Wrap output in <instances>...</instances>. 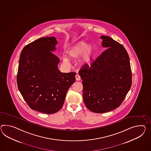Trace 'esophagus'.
I'll return each instance as SVG.
<instances>
[{
    "label": "esophagus",
    "mask_w": 151,
    "mask_h": 151,
    "mask_svg": "<svg viewBox=\"0 0 151 151\" xmlns=\"http://www.w3.org/2000/svg\"><path fill=\"white\" fill-rule=\"evenodd\" d=\"M75 77H76V80L77 81H80V80H81V77H80L78 75H76Z\"/></svg>",
    "instance_id": "34e87169"
}]
</instances>
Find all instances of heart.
<instances>
[{"label": "heart", "mask_w": 151, "mask_h": 151, "mask_svg": "<svg viewBox=\"0 0 151 151\" xmlns=\"http://www.w3.org/2000/svg\"><path fill=\"white\" fill-rule=\"evenodd\" d=\"M93 55L94 48L93 46L88 45L85 41H80L68 49L66 57H63V64L68 66L70 63L69 60H75L81 55L78 63L81 66H86L90 64Z\"/></svg>", "instance_id": "1"}]
</instances>
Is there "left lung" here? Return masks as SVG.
<instances>
[{"instance_id": "1", "label": "left lung", "mask_w": 151, "mask_h": 151, "mask_svg": "<svg viewBox=\"0 0 151 151\" xmlns=\"http://www.w3.org/2000/svg\"><path fill=\"white\" fill-rule=\"evenodd\" d=\"M106 48L91 65L82 66L83 99L86 107L101 114L119 106L132 83L129 55L122 45L107 36H101Z\"/></svg>"}]
</instances>
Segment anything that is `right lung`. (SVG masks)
<instances>
[{"label": "right lung", "instance_id": "obj_1", "mask_svg": "<svg viewBox=\"0 0 151 151\" xmlns=\"http://www.w3.org/2000/svg\"><path fill=\"white\" fill-rule=\"evenodd\" d=\"M57 42L54 37L39 38L23 48L19 60V92L32 110L47 114L62 107L75 82L76 73H63L58 69L60 60L53 53Z\"/></svg>", "mask_w": 151, "mask_h": 151}]
</instances>
